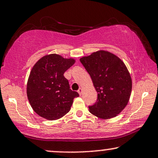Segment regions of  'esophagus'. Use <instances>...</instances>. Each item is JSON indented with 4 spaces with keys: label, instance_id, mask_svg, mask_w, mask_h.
<instances>
[{
    "label": "esophagus",
    "instance_id": "1",
    "mask_svg": "<svg viewBox=\"0 0 158 158\" xmlns=\"http://www.w3.org/2000/svg\"><path fill=\"white\" fill-rule=\"evenodd\" d=\"M77 92H78V94L81 96V95H82V93H83V89H82L81 88H79L78 90H77Z\"/></svg>",
    "mask_w": 158,
    "mask_h": 158
}]
</instances>
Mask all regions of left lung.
I'll return each mask as SVG.
<instances>
[{
	"label": "left lung",
	"instance_id": "obj_1",
	"mask_svg": "<svg viewBox=\"0 0 158 158\" xmlns=\"http://www.w3.org/2000/svg\"><path fill=\"white\" fill-rule=\"evenodd\" d=\"M80 61L89 73L98 98L89 111L103 119L113 118L128 103L131 78L124 62L114 54L98 51Z\"/></svg>",
	"mask_w": 158,
	"mask_h": 158
}]
</instances>
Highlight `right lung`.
<instances>
[{
	"instance_id": "right-lung-1",
	"label": "right lung",
	"mask_w": 158,
	"mask_h": 158,
	"mask_svg": "<svg viewBox=\"0 0 158 158\" xmlns=\"http://www.w3.org/2000/svg\"><path fill=\"white\" fill-rule=\"evenodd\" d=\"M75 63L59 55H46L34 64L27 83V97L34 111L48 120L69 112L78 93L70 89L64 73Z\"/></svg>"
}]
</instances>
